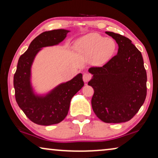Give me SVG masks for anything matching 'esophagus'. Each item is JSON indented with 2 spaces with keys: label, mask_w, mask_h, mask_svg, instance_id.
<instances>
[{
  "label": "esophagus",
  "mask_w": 158,
  "mask_h": 158,
  "mask_svg": "<svg viewBox=\"0 0 158 158\" xmlns=\"http://www.w3.org/2000/svg\"><path fill=\"white\" fill-rule=\"evenodd\" d=\"M91 77H92V76H91V75H90V74H88V73H84L83 74V81L84 82H88V81H89L90 79H91Z\"/></svg>",
  "instance_id": "34e87169"
}]
</instances>
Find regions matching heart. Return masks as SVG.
<instances>
[{"instance_id": "1", "label": "heart", "mask_w": 158, "mask_h": 158, "mask_svg": "<svg viewBox=\"0 0 158 158\" xmlns=\"http://www.w3.org/2000/svg\"><path fill=\"white\" fill-rule=\"evenodd\" d=\"M115 48V42L112 39L104 38L96 33L87 34L75 44V50L90 56V62L95 65H100L107 62Z\"/></svg>"}]
</instances>
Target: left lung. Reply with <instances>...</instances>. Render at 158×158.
Listing matches in <instances>:
<instances>
[{
    "label": "left lung",
    "mask_w": 158,
    "mask_h": 158,
    "mask_svg": "<svg viewBox=\"0 0 158 158\" xmlns=\"http://www.w3.org/2000/svg\"><path fill=\"white\" fill-rule=\"evenodd\" d=\"M118 44L117 55L102 67H91L88 82L94 94L91 105L106 123L128 122L137 113L147 96V73L142 54L129 39L106 31Z\"/></svg>",
    "instance_id": "8db88e82"
}]
</instances>
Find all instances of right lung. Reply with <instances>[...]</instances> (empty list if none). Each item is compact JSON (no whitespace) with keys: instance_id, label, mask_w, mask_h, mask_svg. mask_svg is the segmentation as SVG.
Segmentation results:
<instances>
[{"instance_id":"add662e5","label":"right lung","mask_w":158,"mask_h":158,"mask_svg":"<svg viewBox=\"0 0 158 158\" xmlns=\"http://www.w3.org/2000/svg\"><path fill=\"white\" fill-rule=\"evenodd\" d=\"M68 32L65 29L43 32L32 41L19 59L14 76L16 101L26 116L36 124L49 126L61 122L68 115L71 99L84 85L83 75L80 73L44 96L35 95L32 89L31 67L36 55L42 47L59 44Z\"/></svg>"}]
</instances>
